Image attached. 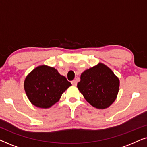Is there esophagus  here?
<instances>
[{
    "label": "esophagus",
    "instance_id": "34e87169",
    "mask_svg": "<svg viewBox=\"0 0 147 147\" xmlns=\"http://www.w3.org/2000/svg\"><path fill=\"white\" fill-rule=\"evenodd\" d=\"M71 84L73 86H76L77 85V81L76 80H74L73 81H71Z\"/></svg>",
    "mask_w": 147,
    "mask_h": 147
}]
</instances>
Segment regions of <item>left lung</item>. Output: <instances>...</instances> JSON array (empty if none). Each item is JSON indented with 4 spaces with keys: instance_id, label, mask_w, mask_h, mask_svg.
<instances>
[{
    "instance_id": "8db88e82",
    "label": "left lung",
    "mask_w": 147,
    "mask_h": 147,
    "mask_svg": "<svg viewBox=\"0 0 147 147\" xmlns=\"http://www.w3.org/2000/svg\"><path fill=\"white\" fill-rule=\"evenodd\" d=\"M78 88L92 106L104 109L116 100L120 82L111 69L103 63L84 71Z\"/></svg>"
}]
</instances>
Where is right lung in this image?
<instances>
[{"label": "right lung", "instance_id": "obj_1", "mask_svg": "<svg viewBox=\"0 0 147 147\" xmlns=\"http://www.w3.org/2000/svg\"><path fill=\"white\" fill-rule=\"evenodd\" d=\"M71 86L65 77L55 68L41 65L27 76L24 88L28 98L33 105L47 108L59 101L62 94Z\"/></svg>", "mask_w": 147, "mask_h": 147}]
</instances>
